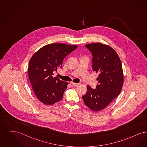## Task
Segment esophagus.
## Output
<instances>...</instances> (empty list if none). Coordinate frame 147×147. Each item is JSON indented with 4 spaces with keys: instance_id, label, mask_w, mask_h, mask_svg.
I'll return each mask as SVG.
<instances>
[{
    "instance_id": "obj_1",
    "label": "esophagus",
    "mask_w": 147,
    "mask_h": 147,
    "mask_svg": "<svg viewBox=\"0 0 147 147\" xmlns=\"http://www.w3.org/2000/svg\"><path fill=\"white\" fill-rule=\"evenodd\" d=\"M71 84L72 85V86H78V83H74V82H71Z\"/></svg>"
}]
</instances>
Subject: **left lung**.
Segmentation results:
<instances>
[{
    "label": "left lung",
    "mask_w": 147,
    "mask_h": 147,
    "mask_svg": "<svg viewBox=\"0 0 147 147\" xmlns=\"http://www.w3.org/2000/svg\"><path fill=\"white\" fill-rule=\"evenodd\" d=\"M92 53V69L99 72L96 89L87 86L84 102L94 111L102 110L120 93L123 83L121 62L115 50L108 45L94 43L86 45Z\"/></svg>",
    "instance_id": "left-lung-1"
}]
</instances>
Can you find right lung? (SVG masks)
Listing matches in <instances>:
<instances>
[{
	"instance_id": "obj_1",
	"label": "right lung",
	"mask_w": 147,
	"mask_h": 147,
	"mask_svg": "<svg viewBox=\"0 0 147 147\" xmlns=\"http://www.w3.org/2000/svg\"><path fill=\"white\" fill-rule=\"evenodd\" d=\"M77 48L76 45L53 43L43 47L32 55L28 74L33 90L40 102L50 105L63 98L68 82L54 77L53 72L61 68L64 58Z\"/></svg>"
}]
</instances>
